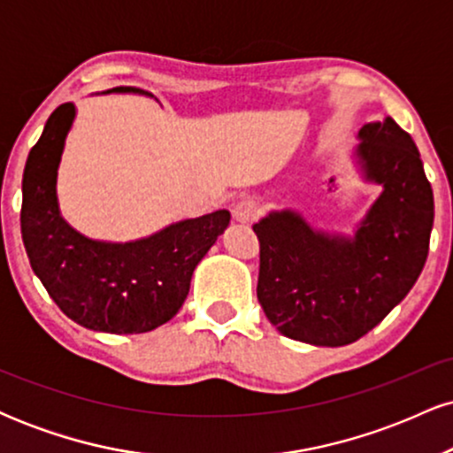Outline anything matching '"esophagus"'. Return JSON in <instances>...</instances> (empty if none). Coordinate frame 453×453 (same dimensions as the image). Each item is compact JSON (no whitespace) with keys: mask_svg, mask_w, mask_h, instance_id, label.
<instances>
[{"mask_svg":"<svg viewBox=\"0 0 453 453\" xmlns=\"http://www.w3.org/2000/svg\"><path fill=\"white\" fill-rule=\"evenodd\" d=\"M232 215H234V219H236L238 223H253V221L257 219V215H259L257 202L249 200V197H244V200H238L236 204H234Z\"/></svg>","mask_w":453,"mask_h":453,"instance_id":"1","label":"esophagus"}]
</instances>
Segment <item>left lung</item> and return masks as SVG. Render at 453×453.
I'll list each match as a JSON object with an SVG mask.
<instances>
[{"mask_svg": "<svg viewBox=\"0 0 453 453\" xmlns=\"http://www.w3.org/2000/svg\"><path fill=\"white\" fill-rule=\"evenodd\" d=\"M357 159L383 194L356 236L315 232L298 212H270L259 241L257 300L280 334L319 347L362 339L411 292L428 257L433 187L413 138L394 119L360 129Z\"/></svg>", "mask_w": 453, "mask_h": 453, "instance_id": "obj_1", "label": "left lung"}]
</instances>
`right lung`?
<instances>
[{
  "mask_svg": "<svg viewBox=\"0 0 453 453\" xmlns=\"http://www.w3.org/2000/svg\"><path fill=\"white\" fill-rule=\"evenodd\" d=\"M112 91H140L114 87ZM74 104H61L29 150L20 234L29 264L72 321L108 334H140L170 321L189 294L191 274L230 212L179 221L136 242H97L72 230L57 206V168Z\"/></svg>",
  "mask_w": 453,
  "mask_h": 453,
  "instance_id": "right-lung-1",
  "label": "right lung"
}]
</instances>
